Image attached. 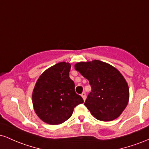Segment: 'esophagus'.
I'll return each mask as SVG.
<instances>
[{
	"mask_svg": "<svg viewBox=\"0 0 149 149\" xmlns=\"http://www.w3.org/2000/svg\"><path fill=\"white\" fill-rule=\"evenodd\" d=\"M81 97H83V100L85 101V99H86V94H85V92H83V93L81 94Z\"/></svg>",
	"mask_w": 149,
	"mask_h": 149,
	"instance_id": "34e87169",
	"label": "esophagus"
}]
</instances>
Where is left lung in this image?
Masks as SVG:
<instances>
[{
  "label": "left lung",
  "mask_w": 149,
  "mask_h": 149,
  "mask_svg": "<svg viewBox=\"0 0 149 149\" xmlns=\"http://www.w3.org/2000/svg\"><path fill=\"white\" fill-rule=\"evenodd\" d=\"M74 67L91 85L92 91L84 104L92 115L102 121L118 118L130 98L129 87L121 73L111 64L96 59L78 62Z\"/></svg>",
  "instance_id": "8db88e82"
}]
</instances>
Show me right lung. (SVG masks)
<instances>
[{"label":"right lung","instance_id":"1","mask_svg":"<svg viewBox=\"0 0 149 149\" xmlns=\"http://www.w3.org/2000/svg\"><path fill=\"white\" fill-rule=\"evenodd\" d=\"M71 67L69 62L57 63L46 69L36 81L32 103L36 115L45 123H63L71 117L74 108L83 103L69 78Z\"/></svg>","mask_w":149,"mask_h":149}]
</instances>
